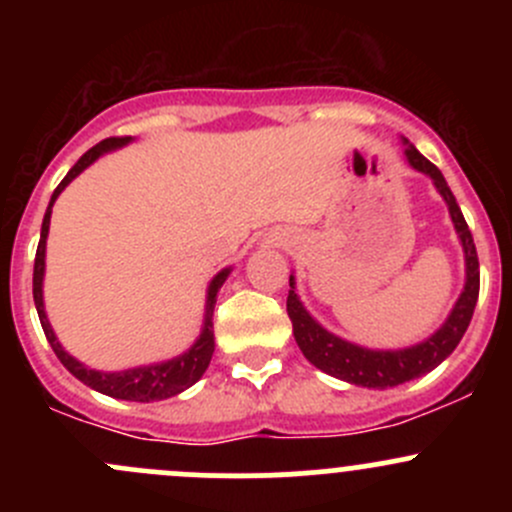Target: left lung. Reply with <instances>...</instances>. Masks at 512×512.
<instances>
[{"mask_svg": "<svg viewBox=\"0 0 512 512\" xmlns=\"http://www.w3.org/2000/svg\"><path fill=\"white\" fill-rule=\"evenodd\" d=\"M406 143V160L411 168L418 173H426L433 180L441 198L446 200L448 213H451L453 227L458 232V240L463 245V255H466V287H463L461 297L453 304L451 314L446 322L441 324L438 332H433L426 342L414 344L406 349H366L359 344L347 342V339L337 337V334L327 332L312 314L304 309L299 302L297 292H294V275H289V294H287V314L292 319V332L297 339V347L302 354L312 361L317 369L324 374L342 379L347 384L366 386V389H389V386H399L404 381L418 379V376L428 374L436 369L466 334L468 324H471L473 309L478 302L480 289V270H478V252L476 242H473L471 230H468L466 218H463L461 208H458L456 198H453L451 188H448L446 178L441 170L421 156L409 141Z\"/></svg>", "mask_w": 512, "mask_h": 512, "instance_id": "left-lung-1", "label": "left lung"}]
</instances>
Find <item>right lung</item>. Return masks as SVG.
Segmentation results:
<instances>
[{"mask_svg": "<svg viewBox=\"0 0 512 512\" xmlns=\"http://www.w3.org/2000/svg\"><path fill=\"white\" fill-rule=\"evenodd\" d=\"M133 138H106V141L96 143L91 151H86L84 156L76 160L74 168L66 173V178L61 180L59 188L54 190L49 200V208H46L44 223H41V237H39V247H36V257H34V304L36 312H39V322L41 329H44L46 339H49L51 349L54 354L59 356L61 364L71 371L79 381H84L86 386L96 389L98 394L113 396V399H123V401H141V404H148V401H160V399H170V396L180 394V391L190 389L200 376L205 374L208 369L210 359H213L215 352V334H213V312H215V302H218V292L223 287V282L230 275V267H225L223 272L213 277L208 287V299H205V322H203V332H200L198 342L183 352L175 359L160 361V364H148V366H136V369H126V371H96L84 366L81 361H76L74 356L66 354L64 347L56 339L54 329H51L49 319H46L44 312V292H41V285H44V257H46V235H49V220H51V208H54L56 198L61 195V190L71 183L79 173H84L96 158H101L103 153L113 151V148H121L126 143H131Z\"/></svg>", "mask_w": 512, "mask_h": 512, "instance_id": "obj_1", "label": "right lung"}]
</instances>
